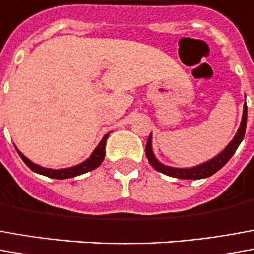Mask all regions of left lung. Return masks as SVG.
I'll use <instances>...</instances> for the list:
<instances>
[{
    "mask_svg": "<svg viewBox=\"0 0 254 254\" xmlns=\"http://www.w3.org/2000/svg\"><path fill=\"white\" fill-rule=\"evenodd\" d=\"M246 117H248V106L245 104L244 106V115H242V122L239 126V130L235 134L234 139L231 141L228 146L218 153L217 156L213 157L211 160L206 162V163L199 164L195 167H190V169H176V167H169V166H164L160 162H157V159L152 152V137L149 135L148 141H146V146H145V153L146 157L149 160L150 166L155 169V170L163 173L166 176H170V177L181 178V180H199V178H206L213 176L214 173H217L224 164L230 160L232 155L235 153V150L238 149L239 144L242 142V139L245 137V131H246Z\"/></svg>",
    "mask_w": 254,
    "mask_h": 254,
    "instance_id": "8db88e82",
    "label": "left lung"
}]
</instances>
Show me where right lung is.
Listing matches in <instances>:
<instances>
[{
    "instance_id": "add662e5",
    "label": "right lung",
    "mask_w": 254,
    "mask_h": 254,
    "mask_svg": "<svg viewBox=\"0 0 254 254\" xmlns=\"http://www.w3.org/2000/svg\"><path fill=\"white\" fill-rule=\"evenodd\" d=\"M106 139H108V134L102 138V141L99 142L95 150L92 152L91 155L85 162L83 163L77 164L74 167H69V169H59V170H54V169H45V167H41V166H37L33 162H30L27 157L22 155L19 150V156L22 157L24 163L27 164V167H30L31 170L36 171L38 174H43V176H47L50 178H57V180H64V178H71L76 177V176H80V174H84V173H88V171L97 169L99 164L104 162L105 159V145H106Z\"/></svg>"
}]
</instances>
